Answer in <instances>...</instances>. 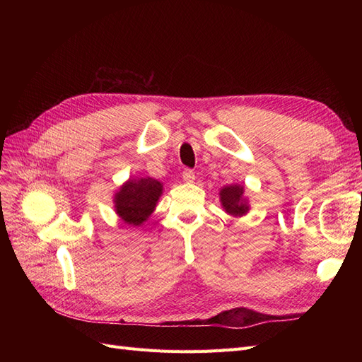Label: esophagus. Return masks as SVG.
Returning a JSON list of instances; mask_svg holds the SVG:
<instances>
[{
    "label": "esophagus",
    "instance_id": "obj_1",
    "mask_svg": "<svg viewBox=\"0 0 362 362\" xmlns=\"http://www.w3.org/2000/svg\"><path fill=\"white\" fill-rule=\"evenodd\" d=\"M182 180H184V182H193L194 181V172L190 170V169H185L182 172Z\"/></svg>",
    "mask_w": 362,
    "mask_h": 362
}]
</instances>
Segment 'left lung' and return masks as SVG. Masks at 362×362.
Instances as JSON below:
<instances>
[{
  "label": "left lung",
  "instance_id": "1",
  "mask_svg": "<svg viewBox=\"0 0 362 362\" xmlns=\"http://www.w3.org/2000/svg\"><path fill=\"white\" fill-rule=\"evenodd\" d=\"M218 199L221 205L229 216L242 217L249 213L250 205L245 196V187L242 184H229L223 185L218 192Z\"/></svg>",
  "mask_w": 362,
  "mask_h": 362
}]
</instances>
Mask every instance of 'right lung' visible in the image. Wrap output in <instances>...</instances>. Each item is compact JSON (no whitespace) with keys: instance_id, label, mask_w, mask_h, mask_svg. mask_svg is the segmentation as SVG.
I'll use <instances>...</instances> for the list:
<instances>
[{"instance_id":"add662e5","label":"right lung","mask_w":362,"mask_h":362,"mask_svg":"<svg viewBox=\"0 0 362 362\" xmlns=\"http://www.w3.org/2000/svg\"><path fill=\"white\" fill-rule=\"evenodd\" d=\"M163 182L154 178H129L113 196L115 211L129 226H141L154 213Z\"/></svg>"}]
</instances>
